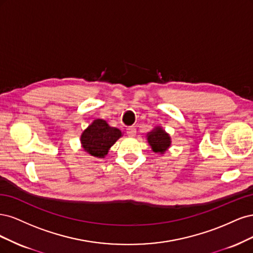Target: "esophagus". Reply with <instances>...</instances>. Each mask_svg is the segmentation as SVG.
Wrapping results in <instances>:
<instances>
[{"mask_svg":"<svg viewBox=\"0 0 253 253\" xmlns=\"http://www.w3.org/2000/svg\"><path fill=\"white\" fill-rule=\"evenodd\" d=\"M126 131H127V134L129 136H134L136 134V129L134 127H132V126L131 127H128L126 129Z\"/></svg>","mask_w":253,"mask_h":253,"instance_id":"34e87169","label":"esophagus"}]
</instances>
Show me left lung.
<instances>
[{
  "instance_id": "1",
  "label": "left lung",
  "mask_w": 253,
  "mask_h": 253,
  "mask_svg": "<svg viewBox=\"0 0 253 253\" xmlns=\"http://www.w3.org/2000/svg\"><path fill=\"white\" fill-rule=\"evenodd\" d=\"M147 140L154 152H165V150L170 146L169 135L160 127L154 129L148 134Z\"/></svg>"
}]
</instances>
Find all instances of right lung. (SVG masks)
<instances>
[{
  "label": "right lung",
  "mask_w": 253,
  "mask_h": 253,
  "mask_svg": "<svg viewBox=\"0 0 253 253\" xmlns=\"http://www.w3.org/2000/svg\"><path fill=\"white\" fill-rule=\"evenodd\" d=\"M122 136L121 130L110 127L104 120H95L81 136L85 151L95 158H104L109 148Z\"/></svg>",
  "instance_id": "obj_1"
}]
</instances>
